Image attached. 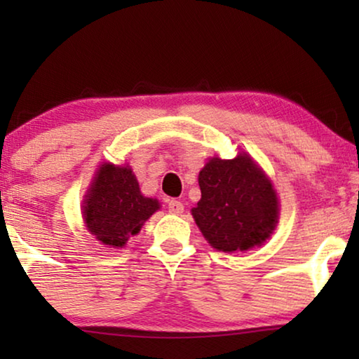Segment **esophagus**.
I'll use <instances>...</instances> for the list:
<instances>
[{
    "mask_svg": "<svg viewBox=\"0 0 359 359\" xmlns=\"http://www.w3.org/2000/svg\"><path fill=\"white\" fill-rule=\"evenodd\" d=\"M168 210H170L171 214L180 215V214L184 210V205H183V203H181V201L170 199V201H168Z\"/></svg>",
    "mask_w": 359,
    "mask_h": 359,
    "instance_id": "1",
    "label": "esophagus"
}]
</instances>
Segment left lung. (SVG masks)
Here are the masks:
<instances>
[{
    "instance_id": "left-lung-1",
    "label": "left lung",
    "mask_w": 359,
    "mask_h": 359,
    "mask_svg": "<svg viewBox=\"0 0 359 359\" xmlns=\"http://www.w3.org/2000/svg\"><path fill=\"white\" fill-rule=\"evenodd\" d=\"M201 201L193 217L205 240L222 252L262 245L278 222L271 183L248 155L212 158L199 173Z\"/></svg>"
}]
</instances>
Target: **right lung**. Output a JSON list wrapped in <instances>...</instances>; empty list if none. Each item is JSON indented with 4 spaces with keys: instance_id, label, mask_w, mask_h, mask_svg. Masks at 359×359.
Listing matches in <instances>:
<instances>
[{
    "instance_id": "obj_1",
    "label": "right lung",
    "mask_w": 359,
    "mask_h": 359,
    "mask_svg": "<svg viewBox=\"0 0 359 359\" xmlns=\"http://www.w3.org/2000/svg\"><path fill=\"white\" fill-rule=\"evenodd\" d=\"M85 203L88 230L111 247H124L130 235L139 233L145 220L160 209L158 201L142 196L130 168L114 165L101 166Z\"/></svg>"
}]
</instances>
